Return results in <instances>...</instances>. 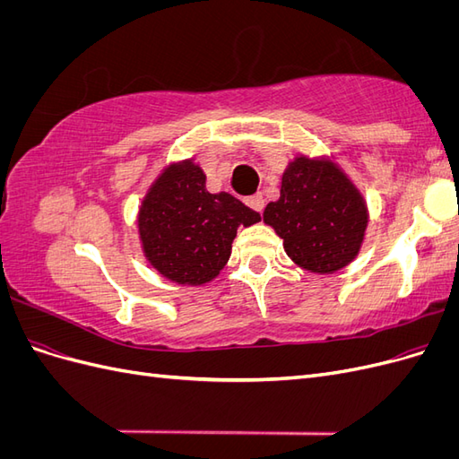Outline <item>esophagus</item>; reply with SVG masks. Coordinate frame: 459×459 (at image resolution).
<instances>
[{"mask_svg": "<svg viewBox=\"0 0 459 459\" xmlns=\"http://www.w3.org/2000/svg\"><path fill=\"white\" fill-rule=\"evenodd\" d=\"M247 204L251 206L253 211H256V212H262V211H264V197H262L260 193H258V195L248 197V199H247Z\"/></svg>", "mask_w": 459, "mask_h": 459, "instance_id": "esophagus-1", "label": "esophagus"}]
</instances>
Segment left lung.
Returning a JSON list of instances; mask_svg holds the SVG:
<instances>
[{
	"instance_id": "obj_1",
	"label": "left lung",
	"mask_w": 459,
	"mask_h": 459,
	"mask_svg": "<svg viewBox=\"0 0 459 459\" xmlns=\"http://www.w3.org/2000/svg\"><path fill=\"white\" fill-rule=\"evenodd\" d=\"M262 218L283 239L287 256L312 273L349 266L369 221L362 193L341 166L307 155L289 162L280 199L268 203Z\"/></svg>"
}]
</instances>
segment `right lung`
I'll return each mask as SVG.
<instances>
[{
    "mask_svg": "<svg viewBox=\"0 0 459 459\" xmlns=\"http://www.w3.org/2000/svg\"><path fill=\"white\" fill-rule=\"evenodd\" d=\"M260 214L226 191L208 193L201 166L172 162L147 189L137 231L147 262L178 285H204L226 266L238 228Z\"/></svg>",
    "mask_w": 459,
    "mask_h": 459,
    "instance_id": "right-lung-1",
    "label": "right lung"
}]
</instances>
